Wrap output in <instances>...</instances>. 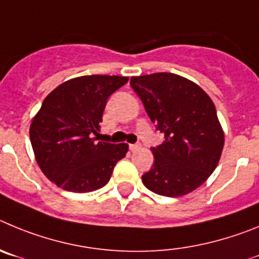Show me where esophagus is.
I'll return each mask as SVG.
<instances>
[{
  "label": "esophagus",
  "mask_w": 259,
  "mask_h": 259,
  "mask_svg": "<svg viewBox=\"0 0 259 259\" xmlns=\"http://www.w3.org/2000/svg\"><path fill=\"white\" fill-rule=\"evenodd\" d=\"M129 148H130V151H137L141 148V144H130Z\"/></svg>",
  "instance_id": "1"
}]
</instances>
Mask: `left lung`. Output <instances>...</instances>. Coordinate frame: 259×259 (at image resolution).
Returning a JSON list of instances; mask_svg holds the SVG:
<instances>
[{
  "label": "left lung",
  "instance_id": "obj_1",
  "mask_svg": "<svg viewBox=\"0 0 259 259\" xmlns=\"http://www.w3.org/2000/svg\"><path fill=\"white\" fill-rule=\"evenodd\" d=\"M130 85L165 138L151 148L155 161L142 176L144 186L167 197L192 192L213 173L225 146L213 101L199 85L167 72L132 77Z\"/></svg>",
  "mask_w": 259,
  "mask_h": 259
}]
</instances>
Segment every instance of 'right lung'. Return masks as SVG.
<instances>
[{"mask_svg":"<svg viewBox=\"0 0 259 259\" xmlns=\"http://www.w3.org/2000/svg\"><path fill=\"white\" fill-rule=\"evenodd\" d=\"M122 76L92 74L55 88L32 120L29 138L42 173L58 187L90 192L108 183L126 143L98 141L107 99L125 85Z\"/></svg>","mask_w":259,"mask_h":259,"instance_id":"1","label":"right lung"}]
</instances>
